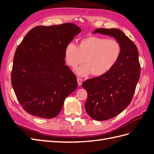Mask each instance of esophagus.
<instances>
[{"instance_id": "1", "label": "esophagus", "mask_w": 154, "mask_h": 154, "mask_svg": "<svg viewBox=\"0 0 154 154\" xmlns=\"http://www.w3.org/2000/svg\"><path fill=\"white\" fill-rule=\"evenodd\" d=\"M77 81H78V85L79 86H80V85H82V78H77Z\"/></svg>"}]
</instances>
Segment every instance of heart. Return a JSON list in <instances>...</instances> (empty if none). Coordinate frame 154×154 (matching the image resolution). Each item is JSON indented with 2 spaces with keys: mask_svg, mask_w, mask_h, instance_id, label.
<instances>
[{
  "mask_svg": "<svg viewBox=\"0 0 154 154\" xmlns=\"http://www.w3.org/2000/svg\"><path fill=\"white\" fill-rule=\"evenodd\" d=\"M122 53V45L115 39L89 36L80 39L76 45L69 43L64 49V59L68 66L76 74L87 76L90 74L100 76L108 73L117 64Z\"/></svg>",
  "mask_w": 154,
  "mask_h": 154,
  "instance_id": "b5f03b06",
  "label": "heart"
}]
</instances>
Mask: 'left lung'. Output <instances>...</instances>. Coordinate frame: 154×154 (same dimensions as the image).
Wrapping results in <instances>:
<instances>
[{"mask_svg": "<svg viewBox=\"0 0 154 154\" xmlns=\"http://www.w3.org/2000/svg\"><path fill=\"white\" fill-rule=\"evenodd\" d=\"M112 36L122 45V53L117 64L103 76L82 83L87 92V113L97 121L112 118L131 102L140 76V64L136 45L118 29H96L93 33Z\"/></svg>", "mask_w": 154, "mask_h": 154, "instance_id": "left-lung-1", "label": "left lung"}]
</instances>
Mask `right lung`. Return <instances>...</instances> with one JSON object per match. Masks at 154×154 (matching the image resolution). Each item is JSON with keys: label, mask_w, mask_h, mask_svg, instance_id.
<instances>
[{"label": "right lung", "mask_w": 154, "mask_h": 154, "mask_svg": "<svg viewBox=\"0 0 154 154\" xmlns=\"http://www.w3.org/2000/svg\"><path fill=\"white\" fill-rule=\"evenodd\" d=\"M80 32L72 23L37 26L17 47L11 84L29 114L45 119L56 117L66 97L76 89V77L65 65L64 49Z\"/></svg>", "instance_id": "obj_1"}]
</instances>
